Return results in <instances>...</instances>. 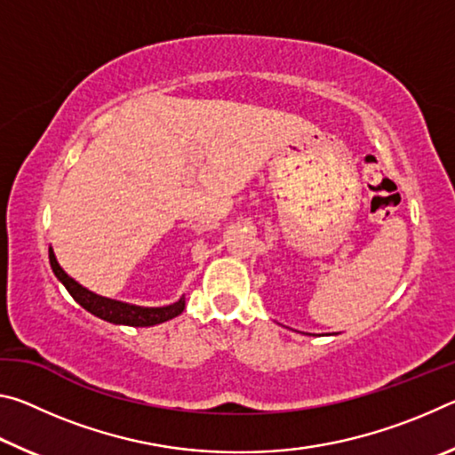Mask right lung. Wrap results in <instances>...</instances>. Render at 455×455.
<instances>
[{
	"label": "right lung",
	"instance_id": "1",
	"mask_svg": "<svg viewBox=\"0 0 455 455\" xmlns=\"http://www.w3.org/2000/svg\"><path fill=\"white\" fill-rule=\"evenodd\" d=\"M50 265H52L53 275L58 276V281H61V284H64L68 292L74 297L76 303H80L84 309L90 311L92 315H96V317L104 319L108 323H116V325H130V327L158 325V323L179 317V315L184 311V305H187L184 297H180L179 301L166 307H138V305L114 301V299H108V297H100L96 292L82 287L80 283H76L72 276H68L64 268L58 265L52 246H50Z\"/></svg>",
	"mask_w": 455,
	"mask_h": 455
}]
</instances>
